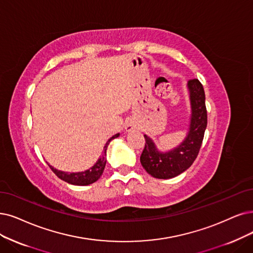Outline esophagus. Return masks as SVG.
<instances>
[{
    "label": "esophagus",
    "mask_w": 253,
    "mask_h": 253,
    "mask_svg": "<svg viewBox=\"0 0 253 253\" xmlns=\"http://www.w3.org/2000/svg\"><path fill=\"white\" fill-rule=\"evenodd\" d=\"M128 128H133V127H128Z\"/></svg>",
    "instance_id": "34e87169"
}]
</instances>
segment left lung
<instances>
[{"label": "left lung", "mask_w": 253, "mask_h": 253, "mask_svg": "<svg viewBox=\"0 0 253 253\" xmlns=\"http://www.w3.org/2000/svg\"><path fill=\"white\" fill-rule=\"evenodd\" d=\"M191 118L187 137L177 147L166 153L159 151L154 141L144 135L145 146L141 154V165L156 178H171L186 171L195 161L203 143L208 125L205 90L197 79L188 82Z\"/></svg>", "instance_id": "left-lung-1"}]
</instances>
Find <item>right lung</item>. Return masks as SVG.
Segmentation results:
<instances>
[{"label": "right lung", "mask_w": 253, "mask_h": 253, "mask_svg": "<svg viewBox=\"0 0 253 253\" xmlns=\"http://www.w3.org/2000/svg\"><path fill=\"white\" fill-rule=\"evenodd\" d=\"M119 136V134L114 135L113 137H111L104 147V151L103 155L100 156V158L97 160L96 163L86 171H83V172H73V173H68V172H64V171H60L55 169L53 166H49V168L52 169L53 172L60 178L68 184L72 185H76V186H87L90 184H93L94 181H96L100 176H102L104 169L106 166V156H107V147L109 145V143L112 141L113 139L117 138Z\"/></svg>", "instance_id": "obj_1"}]
</instances>
